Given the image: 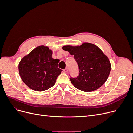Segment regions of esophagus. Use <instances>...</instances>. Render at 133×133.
<instances>
[{
    "label": "esophagus",
    "instance_id": "34e87169",
    "mask_svg": "<svg viewBox=\"0 0 133 133\" xmlns=\"http://www.w3.org/2000/svg\"><path fill=\"white\" fill-rule=\"evenodd\" d=\"M63 71H64L65 72H68V68H65L64 70H63Z\"/></svg>",
    "mask_w": 133,
    "mask_h": 133
}]
</instances>
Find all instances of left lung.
Instances as JSON below:
<instances>
[{
    "label": "left lung",
    "instance_id": "8db88e82",
    "mask_svg": "<svg viewBox=\"0 0 133 133\" xmlns=\"http://www.w3.org/2000/svg\"><path fill=\"white\" fill-rule=\"evenodd\" d=\"M63 50L74 55L79 67V76L70 80L77 89L85 92L96 90L105 83L111 71L108 57L96 45L84 43L79 47L63 46Z\"/></svg>",
    "mask_w": 133,
    "mask_h": 133
}]
</instances>
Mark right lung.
Instances as JSON below:
<instances>
[{"label":"right lung","mask_w":133,"mask_h":133,"mask_svg":"<svg viewBox=\"0 0 133 133\" xmlns=\"http://www.w3.org/2000/svg\"><path fill=\"white\" fill-rule=\"evenodd\" d=\"M52 51L47 47L39 46L23 58L18 66L22 80L29 88L43 91L52 87L62 70L59 60L52 58Z\"/></svg>","instance_id":"obj_1"}]
</instances>
